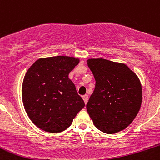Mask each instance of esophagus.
Wrapping results in <instances>:
<instances>
[{
    "label": "esophagus",
    "instance_id": "34e87169",
    "mask_svg": "<svg viewBox=\"0 0 160 160\" xmlns=\"http://www.w3.org/2000/svg\"><path fill=\"white\" fill-rule=\"evenodd\" d=\"M82 99H83L84 103H85V104H87L88 100H89V97H88V95H83V96H82Z\"/></svg>",
    "mask_w": 160,
    "mask_h": 160
}]
</instances>
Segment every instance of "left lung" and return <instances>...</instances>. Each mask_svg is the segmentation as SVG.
<instances>
[{"label":"left lung","mask_w":160,"mask_h":160,"mask_svg":"<svg viewBox=\"0 0 160 160\" xmlns=\"http://www.w3.org/2000/svg\"><path fill=\"white\" fill-rule=\"evenodd\" d=\"M87 65L95 80L94 92L86 104L88 113L100 131L119 132L132 123L140 110V80L122 63L89 58Z\"/></svg>","instance_id":"obj_1"}]
</instances>
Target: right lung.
<instances>
[{
    "instance_id": "add662e5",
    "label": "right lung",
    "mask_w": 160,
    "mask_h": 160,
    "mask_svg": "<svg viewBox=\"0 0 160 160\" xmlns=\"http://www.w3.org/2000/svg\"><path fill=\"white\" fill-rule=\"evenodd\" d=\"M79 62L78 58L65 56L41 58L27 71L22 87L23 105L30 120L40 129L61 132L85 106L68 78Z\"/></svg>"
}]
</instances>
